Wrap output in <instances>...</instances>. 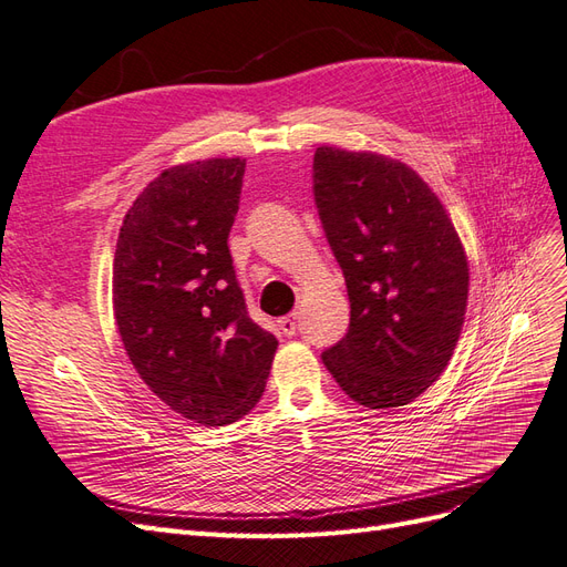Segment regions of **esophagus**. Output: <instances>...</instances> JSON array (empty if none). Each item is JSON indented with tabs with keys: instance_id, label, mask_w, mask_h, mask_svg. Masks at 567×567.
<instances>
[{
	"instance_id": "esophagus-1",
	"label": "esophagus",
	"mask_w": 567,
	"mask_h": 567,
	"mask_svg": "<svg viewBox=\"0 0 567 567\" xmlns=\"http://www.w3.org/2000/svg\"><path fill=\"white\" fill-rule=\"evenodd\" d=\"M298 321H300L298 312H293V315H288V317L279 319V326H281V333H284V336H296V331H298Z\"/></svg>"
}]
</instances>
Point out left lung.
<instances>
[{"label":"left lung","mask_w":567,"mask_h":567,"mask_svg":"<svg viewBox=\"0 0 567 567\" xmlns=\"http://www.w3.org/2000/svg\"><path fill=\"white\" fill-rule=\"evenodd\" d=\"M315 200L350 296V329L323 364L357 404L414 402L466 319L468 260L452 219L416 169L373 151L319 146Z\"/></svg>","instance_id":"left-lung-1"}]
</instances>
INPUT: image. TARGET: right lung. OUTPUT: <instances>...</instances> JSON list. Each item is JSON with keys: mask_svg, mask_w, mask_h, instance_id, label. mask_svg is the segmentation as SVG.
Returning <instances> with one entry per match:
<instances>
[{"mask_svg": "<svg viewBox=\"0 0 567 567\" xmlns=\"http://www.w3.org/2000/svg\"><path fill=\"white\" fill-rule=\"evenodd\" d=\"M246 161L167 167L117 234L113 312L136 373L198 425H227L260 402L279 340L246 310L227 238Z\"/></svg>", "mask_w": 567, "mask_h": 567, "instance_id": "add662e5", "label": "right lung"}]
</instances>
